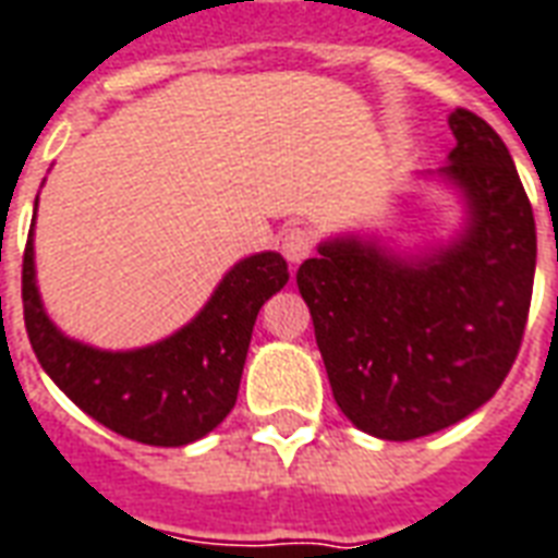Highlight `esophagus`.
Here are the masks:
<instances>
[{"mask_svg": "<svg viewBox=\"0 0 558 558\" xmlns=\"http://www.w3.org/2000/svg\"><path fill=\"white\" fill-rule=\"evenodd\" d=\"M280 251H283V257L290 259L292 266H295V263H301V259L311 257V251H313L311 230H301V227H295V230H287V233H283V239H280Z\"/></svg>", "mask_w": 558, "mask_h": 558, "instance_id": "esophagus-1", "label": "esophagus"}]
</instances>
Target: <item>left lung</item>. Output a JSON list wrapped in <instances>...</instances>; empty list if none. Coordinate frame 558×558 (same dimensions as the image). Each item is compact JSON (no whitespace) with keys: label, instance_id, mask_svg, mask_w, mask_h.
Listing matches in <instances>:
<instances>
[{"label":"left lung","instance_id":"obj_1","mask_svg":"<svg viewBox=\"0 0 558 558\" xmlns=\"http://www.w3.org/2000/svg\"><path fill=\"white\" fill-rule=\"evenodd\" d=\"M456 147L437 174L461 189L468 225L402 257L337 236L299 268L333 399L381 440L456 426L497 393L521 349L535 278V218L509 147L478 114H449Z\"/></svg>","mask_w":558,"mask_h":558}]
</instances>
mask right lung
<instances>
[{"label":"right lung","instance_id":"1","mask_svg":"<svg viewBox=\"0 0 558 558\" xmlns=\"http://www.w3.org/2000/svg\"><path fill=\"white\" fill-rule=\"evenodd\" d=\"M287 280V259L275 251L239 259L180 331L132 352H102L64 337L47 316L28 233L23 316L40 366L85 414L147 447H185L233 411L259 307Z\"/></svg>","mask_w":558,"mask_h":558}]
</instances>
